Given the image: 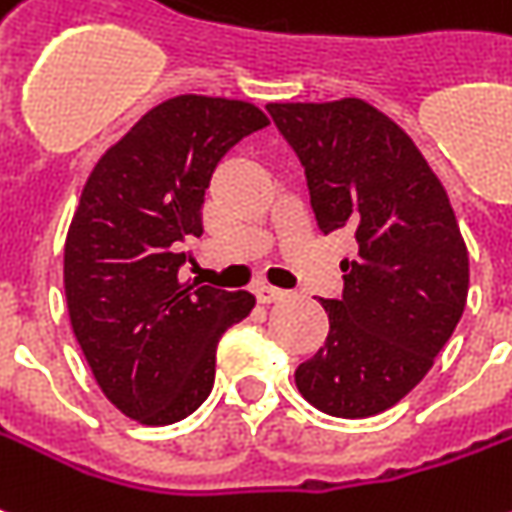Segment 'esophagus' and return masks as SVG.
<instances>
[{
  "label": "esophagus",
  "instance_id": "34e87169",
  "mask_svg": "<svg viewBox=\"0 0 512 512\" xmlns=\"http://www.w3.org/2000/svg\"><path fill=\"white\" fill-rule=\"evenodd\" d=\"M255 296L260 305H271V302L282 299V296H285V291H280V288H271V285H257Z\"/></svg>",
  "mask_w": 512,
  "mask_h": 512
}]
</instances>
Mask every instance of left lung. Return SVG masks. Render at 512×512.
I'll return each instance as SVG.
<instances>
[{"label":"left lung","mask_w":512,"mask_h":512,"mask_svg":"<svg viewBox=\"0 0 512 512\" xmlns=\"http://www.w3.org/2000/svg\"><path fill=\"white\" fill-rule=\"evenodd\" d=\"M271 119L305 169L318 230L355 232L343 296L321 299L327 341L296 368L321 413L377 416L424 380L468 296L455 210L396 121L363 99L271 102Z\"/></svg>","instance_id":"obj_1"}]
</instances>
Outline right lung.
<instances>
[{
  "label": "right lung",
  "mask_w": 512,
  "mask_h": 512,
  "mask_svg": "<svg viewBox=\"0 0 512 512\" xmlns=\"http://www.w3.org/2000/svg\"><path fill=\"white\" fill-rule=\"evenodd\" d=\"M266 113L219 96L152 107L91 171L66 238L63 282L74 335L124 416L174 424L216 380V346L255 307L246 291L180 285L182 244L202 235L219 160L263 130Z\"/></svg>",
  "instance_id": "right-lung-1"
}]
</instances>
